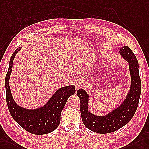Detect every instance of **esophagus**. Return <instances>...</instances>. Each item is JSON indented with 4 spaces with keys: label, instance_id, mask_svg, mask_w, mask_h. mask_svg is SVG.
Returning <instances> with one entry per match:
<instances>
[{
    "label": "esophagus",
    "instance_id": "34e87169",
    "mask_svg": "<svg viewBox=\"0 0 149 149\" xmlns=\"http://www.w3.org/2000/svg\"><path fill=\"white\" fill-rule=\"evenodd\" d=\"M83 85H84V80L81 78L77 79V82H76V86H77V88H79V87H81Z\"/></svg>",
    "mask_w": 149,
    "mask_h": 149
}]
</instances>
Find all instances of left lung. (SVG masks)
Instances as JSON below:
<instances>
[{"label":"left lung","instance_id":"8db88e82","mask_svg":"<svg viewBox=\"0 0 149 149\" xmlns=\"http://www.w3.org/2000/svg\"><path fill=\"white\" fill-rule=\"evenodd\" d=\"M119 53L128 63L131 76L130 90L120 106L106 116L93 114L88 111L90 96L83 89L77 91V95L80 100L79 108L83 124L90 130L98 133L114 132L126 125L135 114L139 105L141 88L139 63L135 54L128 46L121 47Z\"/></svg>","mask_w":149,"mask_h":149}]
</instances>
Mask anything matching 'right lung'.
Returning <instances> with one entry per match:
<instances>
[{"mask_svg": "<svg viewBox=\"0 0 149 149\" xmlns=\"http://www.w3.org/2000/svg\"><path fill=\"white\" fill-rule=\"evenodd\" d=\"M21 47L14 52L9 61L8 73L6 76L5 87L6 102L14 120L26 131L35 135H44L55 130L61 121V113L68 99L75 93L74 85L63 86L58 89L44 106L28 109L21 107L14 100L9 86V78L12 72L13 61Z\"/></svg>", "mask_w": 149, "mask_h": 149, "instance_id": "obj_1", "label": "right lung"}]
</instances>
